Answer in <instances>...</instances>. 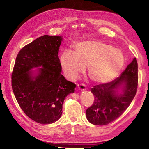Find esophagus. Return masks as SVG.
I'll use <instances>...</instances> for the list:
<instances>
[{
  "instance_id": "esophagus-1",
  "label": "esophagus",
  "mask_w": 149,
  "mask_h": 149,
  "mask_svg": "<svg viewBox=\"0 0 149 149\" xmlns=\"http://www.w3.org/2000/svg\"><path fill=\"white\" fill-rule=\"evenodd\" d=\"M77 88H78V90L79 91H84L86 90V86L84 84H78L77 86Z\"/></svg>"
}]
</instances>
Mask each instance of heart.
<instances>
[{
    "instance_id": "heart-1",
    "label": "heart",
    "mask_w": 149,
    "mask_h": 149,
    "mask_svg": "<svg viewBox=\"0 0 149 149\" xmlns=\"http://www.w3.org/2000/svg\"><path fill=\"white\" fill-rule=\"evenodd\" d=\"M65 74L74 80L79 74L87 72L90 79L99 84L114 79L124 64V56L120 50L100 41H85L77 43L75 52L66 50L60 58Z\"/></svg>"
}]
</instances>
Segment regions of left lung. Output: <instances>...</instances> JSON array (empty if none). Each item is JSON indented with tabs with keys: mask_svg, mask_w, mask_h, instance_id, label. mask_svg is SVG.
I'll return each instance as SVG.
<instances>
[{
	"mask_svg": "<svg viewBox=\"0 0 149 149\" xmlns=\"http://www.w3.org/2000/svg\"><path fill=\"white\" fill-rule=\"evenodd\" d=\"M138 80V63L134 58L120 77L94 86L91 89L94 102L86 109L88 121L93 125H105L121 116L136 93Z\"/></svg>",
	"mask_w": 149,
	"mask_h": 149,
	"instance_id": "1",
	"label": "left lung"
}]
</instances>
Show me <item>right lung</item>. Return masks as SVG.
Returning <instances> with one entry per match:
<instances>
[{"mask_svg":"<svg viewBox=\"0 0 149 149\" xmlns=\"http://www.w3.org/2000/svg\"><path fill=\"white\" fill-rule=\"evenodd\" d=\"M62 40L44 35L24 47L12 72V89L19 106L29 118L42 124L60 118L64 100L76 87L61 74L58 52ZM34 68H39L31 71Z\"/></svg>","mask_w":149,"mask_h":149,"instance_id":"obj_1","label":"right lung"}]
</instances>
